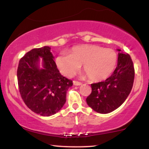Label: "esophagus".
<instances>
[{"instance_id": "esophagus-1", "label": "esophagus", "mask_w": 149, "mask_h": 149, "mask_svg": "<svg viewBox=\"0 0 149 149\" xmlns=\"http://www.w3.org/2000/svg\"><path fill=\"white\" fill-rule=\"evenodd\" d=\"M73 85H76V86H78V85H82V83H80V82H78V81H76V80H73Z\"/></svg>"}]
</instances>
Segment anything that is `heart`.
I'll return each instance as SVG.
<instances>
[{
  "mask_svg": "<svg viewBox=\"0 0 149 149\" xmlns=\"http://www.w3.org/2000/svg\"><path fill=\"white\" fill-rule=\"evenodd\" d=\"M117 54L113 49L95 45L73 47L69 54H61L56 59L57 68L64 76H74L80 66L92 81H101L109 78L117 64Z\"/></svg>",
  "mask_w": 149,
  "mask_h": 149,
  "instance_id": "b5f03b06",
  "label": "heart"
}]
</instances>
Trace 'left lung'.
Returning <instances> with one entry per match:
<instances>
[{
    "label": "left lung",
    "instance_id": "1",
    "mask_svg": "<svg viewBox=\"0 0 149 149\" xmlns=\"http://www.w3.org/2000/svg\"><path fill=\"white\" fill-rule=\"evenodd\" d=\"M118 50V64L113 73L105 81L91 84L92 92L86 99L89 107L100 113H109L120 107L132 88L133 62L130 54Z\"/></svg>",
    "mask_w": 149,
    "mask_h": 149
}]
</instances>
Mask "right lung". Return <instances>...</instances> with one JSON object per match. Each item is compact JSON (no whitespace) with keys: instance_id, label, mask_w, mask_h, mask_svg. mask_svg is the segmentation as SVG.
<instances>
[{"instance_id":"1","label":"right lung","mask_w":149,"mask_h":149,"mask_svg":"<svg viewBox=\"0 0 149 149\" xmlns=\"http://www.w3.org/2000/svg\"><path fill=\"white\" fill-rule=\"evenodd\" d=\"M43 58V69L38 66ZM20 95L32 111L42 116L57 113L66 102V92L73 85L71 80L59 73L50 47L34 48L21 58L17 68Z\"/></svg>"}]
</instances>
